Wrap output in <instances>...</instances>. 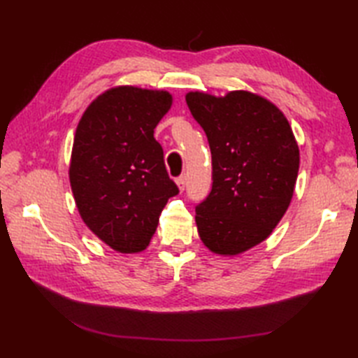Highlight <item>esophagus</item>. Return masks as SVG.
<instances>
[{"instance_id": "esophagus-1", "label": "esophagus", "mask_w": 358, "mask_h": 358, "mask_svg": "<svg viewBox=\"0 0 358 358\" xmlns=\"http://www.w3.org/2000/svg\"><path fill=\"white\" fill-rule=\"evenodd\" d=\"M175 183H177L180 191H185V187H186V175H181V177H178L177 180H175Z\"/></svg>"}]
</instances>
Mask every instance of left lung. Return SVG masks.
Listing matches in <instances>:
<instances>
[{
	"instance_id": "8db88e82",
	"label": "left lung",
	"mask_w": 358,
	"mask_h": 358,
	"mask_svg": "<svg viewBox=\"0 0 358 358\" xmlns=\"http://www.w3.org/2000/svg\"><path fill=\"white\" fill-rule=\"evenodd\" d=\"M206 132L212 191L195 209L199 235L210 252L235 257L269 237L291 204L300 149L285 113L249 90L186 94Z\"/></svg>"
}]
</instances>
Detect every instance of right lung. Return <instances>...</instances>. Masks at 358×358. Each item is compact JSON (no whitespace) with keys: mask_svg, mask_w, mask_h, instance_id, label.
I'll use <instances>...</instances> for the list:
<instances>
[{"mask_svg":"<svg viewBox=\"0 0 358 358\" xmlns=\"http://www.w3.org/2000/svg\"><path fill=\"white\" fill-rule=\"evenodd\" d=\"M164 89L115 86L98 95L78 121L69 180L80 217L121 254H138L178 187L167 175L154 129L172 106Z\"/></svg>","mask_w":358,"mask_h":358,"instance_id":"right-lung-1","label":"right lung"}]
</instances>
